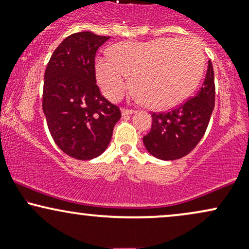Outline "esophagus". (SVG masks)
I'll return each mask as SVG.
<instances>
[{"mask_svg":"<svg viewBox=\"0 0 249 249\" xmlns=\"http://www.w3.org/2000/svg\"><path fill=\"white\" fill-rule=\"evenodd\" d=\"M136 112V110H132V108H122V115L123 116H127V115H132V113Z\"/></svg>","mask_w":249,"mask_h":249,"instance_id":"1","label":"esophagus"}]
</instances>
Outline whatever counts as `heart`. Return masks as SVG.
Masks as SVG:
<instances>
[{"instance_id":"obj_1","label":"heart","mask_w":249,"mask_h":249,"mask_svg":"<svg viewBox=\"0 0 249 249\" xmlns=\"http://www.w3.org/2000/svg\"><path fill=\"white\" fill-rule=\"evenodd\" d=\"M108 57L95 64L97 82L107 98H121L130 76L142 104L156 110L174 107L190 96L205 65L198 43L173 37L118 43L110 48Z\"/></svg>"}]
</instances>
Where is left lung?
Returning <instances> with one entry per match:
<instances>
[{"mask_svg": "<svg viewBox=\"0 0 249 249\" xmlns=\"http://www.w3.org/2000/svg\"><path fill=\"white\" fill-rule=\"evenodd\" d=\"M215 101L214 71L208 61L206 76L196 96L167 112H153L152 127L144 136L145 147L162 160H176L187 156L204 137Z\"/></svg>", "mask_w": 249, "mask_h": 249, "instance_id": "obj_1", "label": "left lung"}]
</instances>
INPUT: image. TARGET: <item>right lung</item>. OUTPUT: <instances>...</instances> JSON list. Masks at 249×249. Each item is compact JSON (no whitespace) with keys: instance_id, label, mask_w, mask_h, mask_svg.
Returning a JSON list of instances; mask_svg holds the SVG:
<instances>
[{"instance_id":"right-lung-1","label":"right lung","mask_w":249,"mask_h":249,"mask_svg":"<svg viewBox=\"0 0 249 249\" xmlns=\"http://www.w3.org/2000/svg\"><path fill=\"white\" fill-rule=\"evenodd\" d=\"M108 38L91 31L72 34L56 48L45 69L42 107L50 134L63 152L79 160L107 150L122 117L96 83V53Z\"/></svg>"}]
</instances>
